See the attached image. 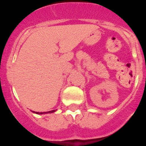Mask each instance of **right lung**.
<instances>
[{
    "instance_id": "1",
    "label": "right lung",
    "mask_w": 146,
    "mask_h": 146,
    "mask_svg": "<svg viewBox=\"0 0 146 146\" xmlns=\"http://www.w3.org/2000/svg\"><path fill=\"white\" fill-rule=\"evenodd\" d=\"M54 111H55V110H52V111H48V113H50V112H54ZM36 114H42V112H36Z\"/></svg>"
}]
</instances>
